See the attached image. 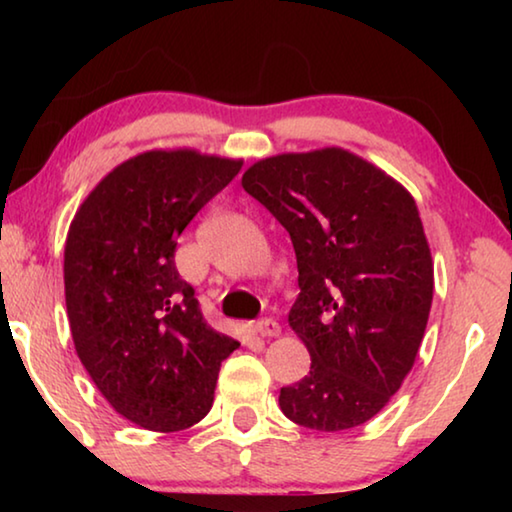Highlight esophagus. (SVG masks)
I'll use <instances>...</instances> for the list:
<instances>
[{"instance_id": "obj_1", "label": "esophagus", "mask_w": 512, "mask_h": 512, "mask_svg": "<svg viewBox=\"0 0 512 512\" xmlns=\"http://www.w3.org/2000/svg\"><path fill=\"white\" fill-rule=\"evenodd\" d=\"M255 332H257L259 336H264V339H271V336H280L282 327H280V323H277V320H273V318H262V320H257Z\"/></svg>"}]
</instances>
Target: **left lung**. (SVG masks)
I'll return each mask as SVG.
<instances>
[{"label": "left lung", "mask_w": 512, "mask_h": 512, "mask_svg": "<svg viewBox=\"0 0 512 512\" xmlns=\"http://www.w3.org/2000/svg\"><path fill=\"white\" fill-rule=\"evenodd\" d=\"M241 185L298 259L289 325L311 368L280 409L307 429L359 427L400 391L429 320L433 264L413 196L343 149L259 160Z\"/></svg>", "instance_id": "1"}]
</instances>
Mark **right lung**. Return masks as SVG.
<instances>
[{
  "instance_id": "add662e5",
  "label": "right lung",
  "mask_w": 512,
  "mask_h": 512,
  "mask_svg": "<svg viewBox=\"0 0 512 512\" xmlns=\"http://www.w3.org/2000/svg\"><path fill=\"white\" fill-rule=\"evenodd\" d=\"M241 164L196 151L135 155L69 225L65 302L76 354L112 409L144 429L203 420L221 361L239 348L207 325L173 255L180 232Z\"/></svg>"
}]
</instances>
